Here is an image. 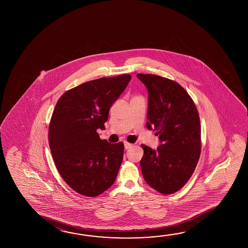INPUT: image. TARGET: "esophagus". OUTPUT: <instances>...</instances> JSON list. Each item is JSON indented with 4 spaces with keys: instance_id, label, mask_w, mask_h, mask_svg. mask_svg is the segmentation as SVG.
I'll list each match as a JSON object with an SVG mask.
<instances>
[{
    "instance_id": "esophagus-1",
    "label": "esophagus",
    "mask_w": 248,
    "mask_h": 248,
    "mask_svg": "<svg viewBox=\"0 0 248 248\" xmlns=\"http://www.w3.org/2000/svg\"><path fill=\"white\" fill-rule=\"evenodd\" d=\"M133 146V144L132 143H130V142H124V147H125L126 150H128V149H130L131 147Z\"/></svg>"
}]
</instances>
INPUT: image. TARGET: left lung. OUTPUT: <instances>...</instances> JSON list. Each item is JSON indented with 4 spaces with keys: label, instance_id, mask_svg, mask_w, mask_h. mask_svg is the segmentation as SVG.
Wrapping results in <instances>:
<instances>
[{
    "label": "left lung",
    "instance_id": "left-lung-1",
    "mask_svg": "<svg viewBox=\"0 0 248 248\" xmlns=\"http://www.w3.org/2000/svg\"><path fill=\"white\" fill-rule=\"evenodd\" d=\"M137 77L149 93L148 129L157 130V150L142 144L143 178L163 195L177 192L187 183L199 161L201 123L195 102L177 82L154 74Z\"/></svg>",
    "mask_w": 248,
    "mask_h": 248
}]
</instances>
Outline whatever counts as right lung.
I'll return each mask as SVG.
<instances>
[{
	"mask_svg": "<svg viewBox=\"0 0 248 248\" xmlns=\"http://www.w3.org/2000/svg\"><path fill=\"white\" fill-rule=\"evenodd\" d=\"M130 74L100 78L66 91L49 123L48 142L61 177L79 195L95 197L113 184L124 145L102 140L109 110L130 80Z\"/></svg>",
	"mask_w": 248,
	"mask_h": 248,
	"instance_id": "obj_1",
	"label": "right lung"
}]
</instances>
